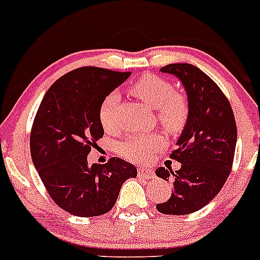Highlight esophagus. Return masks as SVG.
<instances>
[{
	"label": "esophagus",
	"mask_w": 260,
	"mask_h": 260,
	"mask_svg": "<svg viewBox=\"0 0 260 260\" xmlns=\"http://www.w3.org/2000/svg\"><path fill=\"white\" fill-rule=\"evenodd\" d=\"M138 176L142 177V178H146V180H152V178H155V172L150 168H142V169L138 171Z\"/></svg>",
	"instance_id": "1"
}]
</instances>
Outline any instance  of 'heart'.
Segmentation results:
<instances>
[{
  "instance_id": "heart-1",
  "label": "heart",
  "mask_w": 260,
  "mask_h": 260,
  "mask_svg": "<svg viewBox=\"0 0 260 260\" xmlns=\"http://www.w3.org/2000/svg\"><path fill=\"white\" fill-rule=\"evenodd\" d=\"M130 92L156 110L158 122L167 132L174 134L185 126L189 114L187 102L182 95L174 91L173 84L167 79L152 74L144 75L132 84ZM118 104V93L110 92L100 105L99 117L107 132H114L117 128L116 114ZM164 144L161 135L156 133L135 134L118 144V152L128 160L143 162L161 150Z\"/></svg>"
}]
</instances>
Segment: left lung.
<instances>
[{
    "instance_id": "left-lung-1",
    "label": "left lung",
    "mask_w": 260,
    "mask_h": 260,
    "mask_svg": "<svg viewBox=\"0 0 260 260\" xmlns=\"http://www.w3.org/2000/svg\"><path fill=\"white\" fill-rule=\"evenodd\" d=\"M185 87L189 114L171 157L181 169H156V176L173 182L171 198L156 206L165 215H187L210 203L222 189L233 165L237 126L233 110L217 84L190 63L160 69Z\"/></svg>"
}]
</instances>
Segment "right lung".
I'll return each mask as SVG.
<instances>
[{"mask_svg":"<svg viewBox=\"0 0 260 260\" xmlns=\"http://www.w3.org/2000/svg\"><path fill=\"white\" fill-rule=\"evenodd\" d=\"M130 74L93 66L75 69L56 80L41 100L29 138L32 161L54 203L71 215L109 212L122 183L137 177V168L122 158L87 161L104 135L100 105Z\"/></svg>","mask_w":260,"mask_h":260,"instance_id":"1","label":"right lung"}]
</instances>
